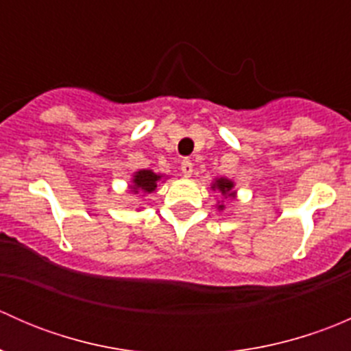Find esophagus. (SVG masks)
<instances>
[{
	"label": "esophagus",
	"instance_id": "obj_1",
	"mask_svg": "<svg viewBox=\"0 0 351 351\" xmlns=\"http://www.w3.org/2000/svg\"><path fill=\"white\" fill-rule=\"evenodd\" d=\"M180 168H182L183 176H186V178H190V176H192L193 162L190 161V159H185V161H182V166H180Z\"/></svg>",
	"mask_w": 351,
	"mask_h": 351
}]
</instances>
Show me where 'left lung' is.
I'll return each instance as SVG.
<instances>
[{"mask_svg": "<svg viewBox=\"0 0 351 351\" xmlns=\"http://www.w3.org/2000/svg\"><path fill=\"white\" fill-rule=\"evenodd\" d=\"M210 189L214 190V192L217 190V192L221 193V195L224 198H228V197L234 198L236 197L234 182H232V180H229V178H224V176H221V178H215L214 182H212ZM224 208H226V205L222 204V202H217V210H224Z\"/></svg>", "mask_w": 351, "mask_h": 351, "instance_id": "8db88e82", "label": "left lung"}]
</instances>
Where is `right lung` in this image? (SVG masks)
Here are the masks:
<instances>
[{"mask_svg": "<svg viewBox=\"0 0 351 351\" xmlns=\"http://www.w3.org/2000/svg\"><path fill=\"white\" fill-rule=\"evenodd\" d=\"M165 178L162 175H156L153 169H139L132 175V182H130V192L132 193H143L147 195V193H153L158 189V183Z\"/></svg>", "mask_w": 351, "mask_h": 351, "instance_id": "obj_1", "label": "right lung"}]
</instances>
